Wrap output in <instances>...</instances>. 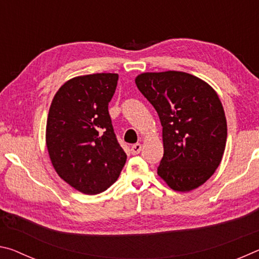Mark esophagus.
<instances>
[{"label": "esophagus", "instance_id": "obj_1", "mask_svg": "<svg viewBox=\"0 0 259 259\" xmlns=\"http://www.w3.org/2000/svg\"><path fill=\"white\" fill-rule=\"evenodd\" d=\"M131 154L136 155V154H139L140 151H142V145L140 144H134L133 146H131Z\"/></svg>", "mask_w": 259, "mask_h": 259}]
</instances>
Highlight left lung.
<instances>
[{
  "instance_id": "1",
  "label": "left lung",
  "mask_w": 259,
  "mask_h": 259,
  "mask_svg": "<svg viewBox=\"0 0 259 259\" xmlns=\"http://www.w3.org/2000/svg\"><path fill=\"white\" fill-rule=\"evenodd\" d=\"M135 81L161 121L164 152L157 175L175 191L198 188L218 168L226 145V117L216 91L177 71L143 73Z\"/></svg>"
}]
</instances>
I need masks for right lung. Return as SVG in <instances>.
<instances>
[{
  "label": "right lung",
  "mask_w": 259,
  "mask_h": 259,
  "mask_svg": "<svg viewBox=\"0 0 259 259\" xmlns=\"http://www.w3.org/2000/svg\"><path fill=\"white\" fill-rule=\"evenodd\" d=\"M119 75L77 76L57 91L47 121V147L57 174L84 194L116 182L126 154L114 133L108 103Z\"/></svg>",
  "instance_id": "right-lung-1"
}]
</instances>
